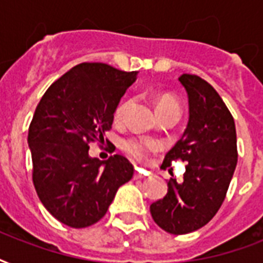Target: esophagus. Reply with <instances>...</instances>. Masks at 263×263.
Returning a JSON list of instances; mask_svg holds the SVG:
<instances>
[{"label":"esophagus","mask_w":263,"mask_h":263,"mask_svg":"<svg viewBox=\"0 0 263 263\" xmlns=\"http://www.w3.org/2000/svg\"><path fill=\"white\" fill-rule=\"evenodd\" d=\"M146 176H147V173L140 171V169H136L135 173H134V179H144Z\"/></svg>","instance_id":"esophagus-1"}]
</instances>
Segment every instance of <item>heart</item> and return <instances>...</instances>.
Listing matches in <instances>:
<instances>
[{
  "label": "heart",
  "instance_id": "heart-1",
  "mask_svg": "<svg viewBox=\"0 0 263 263\" xmlns=\"http://www.w3.org/2000/svg\"><path fill=\"white\" fill-rule=\"evenodd\" d=\"M132 101L131 99H127V101H123L120 103L119 106L116 107L115 111V119L117 121H123L127 116V111L131 106ZM157 110L158 113L160 111H176V113H180V106L179 103L176 102L175 99L169 98V97H164L161 98L157 103ZM123 148L124 152L127 153L128 156L131 157L132 160H135L136 162H147L150 161L154 154L161 150V143L157 142V140L153 139H146V138H139V136H132V138H128L123 142Z\"/></svg>",
  "mask_w": 263,
  "mask_h": 263
}]
</instances>
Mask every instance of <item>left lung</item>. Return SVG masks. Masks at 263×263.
Returning <instances> with one entry per match:
<instances>
[{
    "instance_id": "1",
    "label": "left lung",
    "mask_w": 263,
    "mask_h": 263,
    "mask_svg": "<svg viewBox=\"0 0 263 263\" xmlns=\"http://www.w3.org/2000/svg\"><path fill=\"white\" fill-rule=\"evenodd\" d=\"M188 95L190 119L181 139L169 150L161 168L185 164L183 183L171 179L168 194L150 206L153 220L164 231L185 235L206 225L224 202L237 164L236 128L228 107L202 78H179Z\"/></svg>"
}]
</instances>
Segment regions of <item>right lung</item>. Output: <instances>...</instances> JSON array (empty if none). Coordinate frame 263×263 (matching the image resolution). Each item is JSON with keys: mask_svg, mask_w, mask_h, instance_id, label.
<instances>
[{"mask_svg": "<svg viewBox=\"0 0 263 263\" xmlns=\"http://www.w3.org/2000/svg\"><path fill=\"white\" fill-rule=\"evenodd\" d=\"M136 75L107 64L82 63L55 80L35 109L28 128L32 181L47 212L68 227L98 222L120 185L134 176L125 157L91 158L88 144L103 140Z\"/></svg>", "mask_w": 263, "mask_h": 263, "instance_id": "add662e5", "label": "right lung"}]
</instances>
